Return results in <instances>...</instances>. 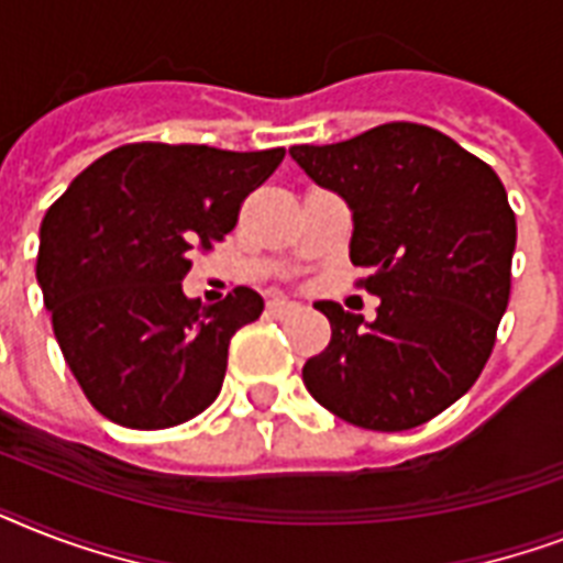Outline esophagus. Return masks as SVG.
<instances>
[{
	"mask_svg": "<svg viewBox=\"0 0 563 563\" xmlns=\"http://www.w3.org/2000/svg\"><path fill=\"white\" fill-rule=\"evenodd\" d=\"M295 303H291V300H286V298H274V300H268V312H272V316H289V312H295Z\"/></svg>",
	"mask_w": 563,
	"mask_h": 563,
	"instance_id": "34e87169",
	"label": "esophagus"
}]
</instances>
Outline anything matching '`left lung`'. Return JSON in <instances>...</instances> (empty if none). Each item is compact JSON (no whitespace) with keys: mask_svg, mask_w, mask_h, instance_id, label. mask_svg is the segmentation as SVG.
<instances>
[{"mask_svg":"<svg viewBox=\"0 0 563 563\" xmlns=\"http://www.w3.org/2000/svg\"><path fill=\"white\" fill-rule=\"evenodd\" d=\"M291 161L347 201L351 263L379 298L374 321L318 300L330 344L303 385L376 432L427 423L479 379L511 291L517 221L497 172L435 128L388 122Z\"/></svg>","mask_w":563,"mask_h":563,"instance_id":"8db88e82","label":"left lung"}]
</instances>
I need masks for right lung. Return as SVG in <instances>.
<instances>
[{"instance_id": "obj_1", "label": "right lung", "mask_w": 563, "mask_h": 563, "mask_svg": "<svg viewBox=\"0 0 563 563\" xmlns=\"http://www.w3.org/2000/svg\"><path fill=\"white\" fill-rule=\"evenodd\" d=\"M283 148L131 143L90 163L40 224L37 283L87 400L128 429H166L221 391L230 339L263 312L247 286L184 295L195 247L236 228Z\"/></svg>"}]
</instances>
